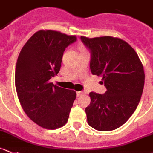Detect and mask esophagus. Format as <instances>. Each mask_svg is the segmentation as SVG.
<instances>
[{
	"label": "esophagus",
	"mask_w": 153,
	"mask_h": 153,
	"mask_svg": "<svg viewBox=\"0 0 153 153\" xmlns=\"http://www.w3.org/2000/svg\"><path fill=\"white\" fill-rule=\"evenodd\" d=\"M84 93H85V92L84 91H78L77 92V96H82V95H84Z\"/></svg>",
	"instance_id": "esophagus-1"
}]
</instances>
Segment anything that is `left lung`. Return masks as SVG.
<instances>
[{
    "mask_svg": "<svg viewBox=\"0 0 153 153\" xmlns=\"http://www.w3.org/2000/svg\"><path fill=\"white\" fill-rule=\"evenodd\" d=\"M81 39L90 50V70L102 77L107 91L89 93L91 102L85 109L87 123L102 131L123 125L137 108L143 93V66L134 48L126 41L107 36Z\"/></svg>",
    "mask_w": 153,
    "mask_h": 153,
    "instance_id": "8db88e82",
    "label": "left lung"
}]
</instances>
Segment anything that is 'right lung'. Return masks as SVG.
<instances>
[{
  "instance_id": "1",
  "label": "right lung",
  "mask_w": 153,
  "mask_h": 153,
  "mask_svg": "<svg viewBox=\"0 0 153 153\" xmlns=\"http://www.w3.org/2000/svg\"><path fill=\"white\" fill-rule=\"evenodd\" d=\"M75 35L52 30L36 32L18 57L15 84L21 105L28 117L45 129L63 126L76 98V92L50 81L59 72L65 48Z\"/></svg>"
}]
</instances>
